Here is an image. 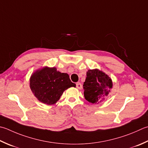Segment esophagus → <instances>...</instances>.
Masks as SVG:
<instances>
[{
    "label": "esophagus",
    "instance_id": "34e87169",
    "mask_svg": "<svg viewBox=\"0 0 148 148\" xmlns=\"http://www.w3.org/2000/svg\"><path fill=\"white\" fill-rule=\"evenodd\" d=\"M76 87L78 88V89H82V85L79 82H77L76 83Z\"/></svg>",
    "mask_w": 148,
    "mask_h": 148
}]
</instances>
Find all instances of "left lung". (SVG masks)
I'll use <instances>...</instances> for the list:
<instances>
[{"mask_svg":"<svg viewBox=\"0 0 148 148\" xmlns=\"http://www.w3.org/2000/svg\"><path fill=\"white\" fill-rule=\"evenodd\" d=\"M113 82L110 77L98 69H89L83 84L84 97L89 103L100 104L106 100Z\"/></svg>","mask_w":148,"mask_h":148,"instance_id":"1","label":"left lung"}]
</instances>
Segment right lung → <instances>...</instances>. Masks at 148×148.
Wrapping results in <instances>:
<instances>
[{
  "label": "right lung",
  "instance_id": "1",
  "mask_svg": "<svg viewBox=\"0 0 148 148\" xmlns=\"http://www.w3.org/2000/svg\"><path fill=\"white\" fill-rule=\"evenodd\" d=\"M76 86L71 82L68 74L47 66L34 71L29 79V86L34 96L47 105L56 103L65 90Z\"/></svg>",
  "mask_w": 148,
  "mask_h": 148
}]
</instances>
